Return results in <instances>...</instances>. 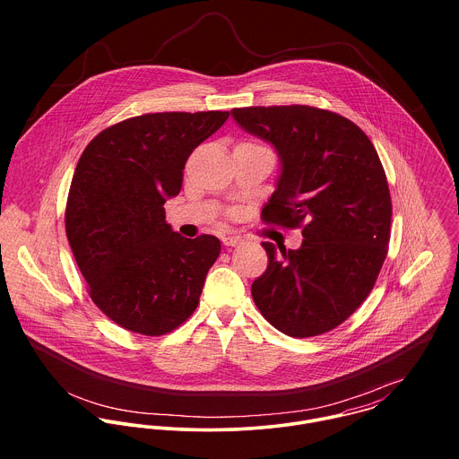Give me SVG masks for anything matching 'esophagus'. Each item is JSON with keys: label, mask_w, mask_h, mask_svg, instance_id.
<instances>
[{"label": "esophagus", "mask_w": 459, "mask_h": 459, "mask_svg": "<svg viewBox=\"0 0 459 459\" xmlns=\"http://www.w3.org/2000/svg\"><path fill=\"white\" fill-rule=\"evenodd\" d=\"M222 244L228 246V247H235V246L242 244V238L240 237H233V235H224L222 237Z\"/></svg>", "instance_id": "esophagus-1"}]
</instances>
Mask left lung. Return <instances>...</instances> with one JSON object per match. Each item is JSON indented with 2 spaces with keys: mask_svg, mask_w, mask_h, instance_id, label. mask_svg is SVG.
<instances>
[{
  "mask_svg": "<svg viewBox=\"0 0 459 459\" xmlns=\"http://www.w3.org/2000/svg\"><path fill=\"white\" fill-rule=\"evenodd\" d=\"M235 122L272 143L282 169L263 222L302 228L297 251L263 242L268 266L251 293L291 337L325 333L373 290L391 240L393 201L380 157L348 118L311 106L237 108Z\"/></svg>",
  "mask_w": 459,
  "mask_h": 459,
  "instance_id": "1",
  "label": "left lung"
}]
</instances>
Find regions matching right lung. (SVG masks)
I'll return each mask as SVG.
<instances>
[{
	"mask_svg": "<svg viewBox=\"0 0 459 459\" xmlns=\"http://www.w3.org/2000/svg\"><path fill=\"white\" fill-rule=\"evenodd\" d=\"M230 111L150 113L115 124L84 148L68 191L65 231L95 306L143 335L180 327L221 253L217 237L186 238L164 203L184 168Z\"/></svg>",
	"mask_w": 459,
	"mask_h": 459,
	"instance_id": "add662e5",
	"label": "right lung"
}]
</instances>
